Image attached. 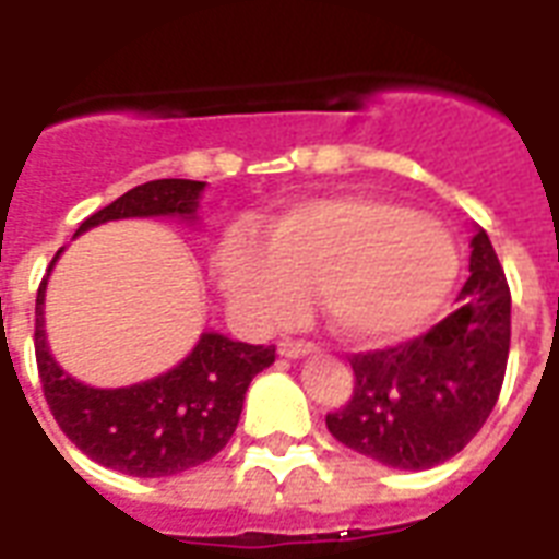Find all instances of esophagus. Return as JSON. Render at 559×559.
Masks as SVG:
<instances>
[{
    "instance_id": "34e87169",
    "label": "esophagus",
    "mask_w": 559,
    "mask_h": 559,
    "mask_svg": "<svg viewBox=\"0 0 559 559\" xmlns=\"http://www.w3.org/2000/svg\"><path fill=\"white\" fill-rule=\"evenodd\" d=\"M278 353L284 355V358H301V355L317 353V346H313L311 341H290V337H284V341L278 343Z\"/></svg>"
}]
</instances>
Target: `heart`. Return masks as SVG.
Listing matches in <instances>:
<instances>
[{
    "label": "heart",
    "instance_id": "obj_1",
    "mask_svg": "<svg viewBox=\"0 0 559 559\" xmlns=\"http://www.w3.org/2000/svg\"><path fill=\"white\" fill-rule=\"evenodd\" d=\"M227 299L258 322H287L308 290L334 332L388 343L448 299L459 251L444 227L382 198H322L275 218L263 248L230 239L218 260Z\"/></svg>",
    "mask_w": 559,
    "mask_h": 559
}]
</instances>
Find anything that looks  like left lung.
<instances>
[{
  "label": "left lung",
  "mask_w": 559,
  "mask_h": 559,
  "mask_svg": "<svg viewBox=\"0 0 559 559\" xmlns=\"http://www.w3.org/2000/svg\"><path fill=\"white\" fill-rule=\"evenodd\" d=\"M471 248L456 311L420 337L349 358L353 396L325 427L355 453L388 468H436L491 415L510 358V284L486 230Z\"/></svg>",
  "instance_id": "8db88e82"
}]
</instances>
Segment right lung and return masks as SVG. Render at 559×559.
Returning <instances> with one entry per match:
<instances>
[{
  "mask_svg": "<svg viewBox=\"0 0 559 559\" xmlns=\"http://www.w3.org/2000/svg\"><path fill=\"white\" fill-rule=\"evenodd\" d=\"M201 192V180H151L135 186L85 218L76 237L111 218H192ZM44 290L47 278L37 287L35 358L49 412L85 456L130 477H171L216 456L237 432L251 379L275 361V346H254L206 332L175 370L151 382L109 391L88 388L64 373L49 355Z\"/></svg>",
  "mask_w": 559,
  "mask_h": 559,
  "instance_id": "1",
  "label": "right lung"
}]
</instances>
